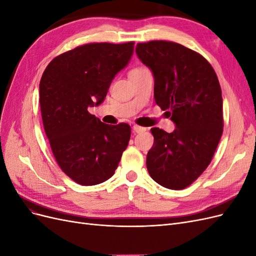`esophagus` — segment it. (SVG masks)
<instances>
[{
    "mask_svg": "<svg viewBox=\"0 0 256 256\" xmlns=\"http://www.w3.org/2000/svg\"><path fill=\"white\" fill-rule=\"evenodd\" d=\"M134 132H136V134H140V132H143V131H146V128L141 127V126H138V125H134Z\"/></svg>",
    "mask_w": 256,
    "mask_h": 256,
    "instance_id": "obj_1",
    "label": "esophagus"
}]
</instances>
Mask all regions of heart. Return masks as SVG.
<instances>
[{
  "label": "heart",
  "mask_w": 256,
  "mask_h": 256,
  "mask_svg": "<svg viewBox=\"0 0 256 256\" xmlns=\"http://www.w3.org/2000/svg\"><path fill=\"white\" fill-rule=\"evenodd\" d=\"M138 69H141V67L140 68H134V69H132V70H138Z\"/></svg>",
  "instance_id": "heart-1"
}]
</instances>
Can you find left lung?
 <instances>
[{
  "label": "left lung",
  "mask_w": 256,
  "mask_h": 256,
  "mask_svg": "<svg viewBox=\"0 0 256 256\" xmlns=\"http://www.w3.org/2000/svg\"><path fill=\"white\" fill-rule=\"evenodd\" d=\"M136 52L154 74V102L176 125L171 134L150 129L147 171L162 187L184 189L210 164L223 132L218 76L204 56L180 44L138 42Z\"/></svg>",
  "instance_id": "8db88e82"
}]
</instances>
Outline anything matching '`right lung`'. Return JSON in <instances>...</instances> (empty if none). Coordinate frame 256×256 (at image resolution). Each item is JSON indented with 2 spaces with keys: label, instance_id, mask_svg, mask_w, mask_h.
Masks as SVG:
<instances>
[{
  "label": "right lung",
  "instance_id": "add662e5",
  "mask_svg": "<svg viewBox=\"0 0 256 256\" xmlns=\"http://www.w3.org/2000/svg\"><path fill=\"white\" fill-rule=\"evenodd\" d=\"M134 46V42L79 46L54 58L42 76L44 132L58 166L76 184L94 186L109 180L127 148L128 124L106 125L88 108L104 102L115 74L128 64Z\"/></svg>",
  "mask_w": 256,
  "mask_h": 256
}]
</instances>
